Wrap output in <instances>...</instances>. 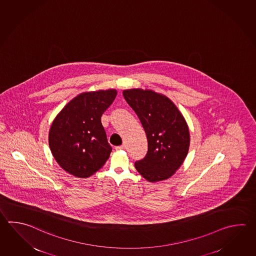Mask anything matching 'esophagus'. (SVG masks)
<instances>
[{
  "mask_svg": "<svg viewBox=\"0 0 256 256\" xmlns=\"http://www.w3.org/2000/svg\"><path fill=\"white\" fill-rule=\"evenodd\" d=\"M116 150H125L126 145H121V146H116L115 148Z\"/></svg>",
  "mask_w": 256,
  "mask_h": 256,
  "instance_id": "obj_1",
  "label": "esophagus"
}]
</instances>
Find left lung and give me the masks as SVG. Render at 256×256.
I'll return each mask as SVG.
<instances>
[{
    "instance_id": "1",
    "label": "left lung",
    "mask_w": 256,
    "mask_h": 256,
    "mask_svg": "<svg viewBox=\"0 0 256 256\" xmlns=\"http://www.w3.org/2000/svg\"><path fill=\"white\" fill-rule=\"evenodd\" d=\"M123 96L135 111L146 132L148 152L135 162L141 176L150 182L172 177L182 166L190 146L186 120L172 101L152 90L126 89Z\"/></svg>"
}]
</instances>
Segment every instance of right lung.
Listing matches in <instances>:
<instances>
[{
    "label": "right lung",
    "instance_id": "right-lung-1",
    "mask_svg": "<svg viewBox=\"0 0 256 256\" xmlns=\"http://www.w3.org/2000/svg\"><path fill=\"white\" fill-rule=\"evenodd\" d=\"M116 90L78 94L52 121L49 146L60 167L78 178H88L103 167L112 148L101 123V116L113 103Z\"/></svg>",
    "mask_w": 256,
    "mask_h": 256
}]
</instances>
